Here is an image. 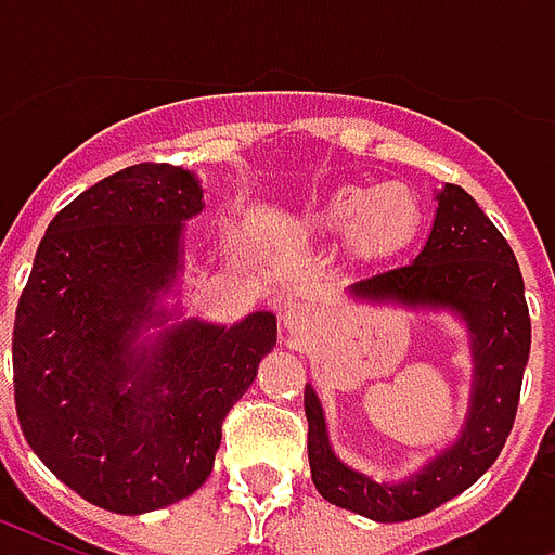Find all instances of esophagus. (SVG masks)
<instances>
[{
  "mask_svg": "<svg viewBox=\"0 0 555 555\" xmlns=\"http://www.w3.org/2000/svg\"><path fill=\"white\" fill-rule=\"evenodd\" d=\"M279 318H282V326L297 336V333H302V330H309V326L314 324V318H318V314H314V306H309V302L291 300L288 306L282 309Z\"/></svg>",
  "mask_w": 555,
  "mask_h": 555,
  "instance_id": "1",
  "label": "esophagus"
}]
</instances>
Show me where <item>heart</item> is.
<instances>
[{
  "mask_svg": "<svg viewBox=\"0 0 555 555\" xmlns=\"http://www.w3.org/2000/svg\"><path fill=\"white\" fill-rule=\"evenodd\" d=\"M418 219L416 195L404 183H380L374 190L345 183L318 202L302 222L318 234H348L360 253L386 255L410 243Z\"/></svg>",
  "mask_w": 555,
  "mask_h": 555,
  "instance_id": "obj_1",
  "label": "heart"
}]
</instances>
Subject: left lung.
I'll use <instances>...</instances> for the list:
<instances>
[{"instance_id":"1","label":"left lung","mask_w":555,"mask_h":555,"mask_svg":"<svg viewBox=\"0 0 555 555\" xmlns=\"http://www.w3.org/2000/svg\"><path fill=\"white\" fill-rule=\"evenodd\" d=\"M353 297L461 314L473 350V396L461 437L398 485L374 481L330 449L326 418L312 386H306L309 466L318 493L380 524H401L464 493L500 457L512 434L520 384L529 360V306L512 246L485 217L476 198L446 183L437 193V217L422 253L410 264L360 279Z\"/></svg>"}]
</instances>
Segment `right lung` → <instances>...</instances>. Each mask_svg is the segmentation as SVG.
<instances>
[{
  "instance_id": "right-lung-1",
  "label": "right lung",
  "mask_w": 555,
  "mask_h": 555,
  "mask_svg": "<svg viewBox=\"0 0 555 555\" xmlns=\"http://www.w3.org/2000/svg\"><path fill=\"white\" fill-rule=\"evenodd\" d=\"M202 207L181 166L115 171L55 214L20 294V428L67 488L106 512H157L202 488L222 418L276 345V318L255 312L234 326L183 321L133 348L181 270L183 222Z\"/></svg>"
}]
</instances>
